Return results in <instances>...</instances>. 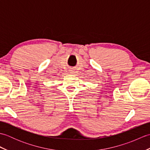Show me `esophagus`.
<instances>
[{
    "label": "esophagus",
    "mask_w": 150,
    "mask_h": 150,
    "mask_svg": "<svg viewBox=\"0 0 150 150\" xmlns=\"http://www.w3.org/2000/svg\"><path fill=\"white\" fill-rule=\"evenodd\" d=\"M73 71H72V70H71V72H70V73H73Z\"/></svg>",
    "instance_id": "34e87169"
}]
</instances>
